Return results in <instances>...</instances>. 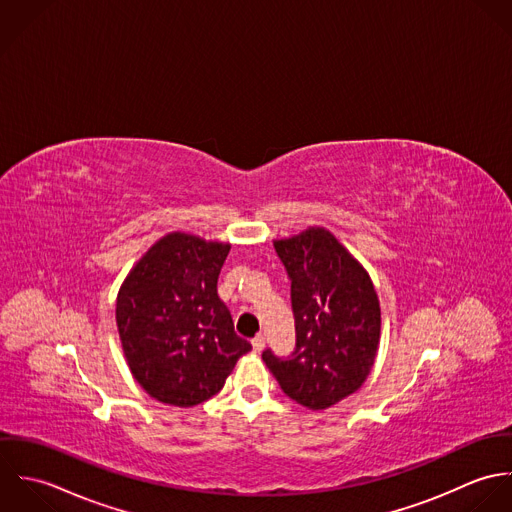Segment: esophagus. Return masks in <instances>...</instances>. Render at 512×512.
<instances>
[{
    "label": "esophagus",
    "mask_w": 512,
    "mask_h": 512,
    "mask_svg": "<svg viewBox=\"0 0 512 512\" xmlns=\"http://www.w3.org/2000/svg\"><path fill=\"white\" fill-rule=\"evenodd\" d=\"M251 346H253V352H261L265 348V336L263 334H257L253 340H251Z\"/></svg>",
    "instance_id": "esophagus-1"
}]
</instances>
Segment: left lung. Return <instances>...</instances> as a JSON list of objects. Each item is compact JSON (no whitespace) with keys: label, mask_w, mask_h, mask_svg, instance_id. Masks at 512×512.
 <instances>
[{"label":"left lung","mask_w":512,"mask_h":512,"mask_svg":"<svg viewBox=\"0 0 512 512\" xmlns=\"http://www.w3.org/2000/svg\"><path fill=\"white\" fill-rule=\"evenodd\" d=\"M291 279L297 344L263 362L281 390L308 409H326L368 378L380 344V301L366 269L324 227L275 241Z\"/></svg>","instance_id":"1"}]
</instances>
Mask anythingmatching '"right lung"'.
Segmentation results:
<instances>
[{
  "mask_svg": "<svg viewBox=\"0 0 512 512\" xmlns=\"http://www.w3.org/2000/svg\"><path fill=\"white\" fill-rule=\"evenodd\" d=\"M229 243L174 231L132 267L116 297V326L134 380L162 404L215 396L251 344L235 334L217 277Z\"/></svg>",
  "mask_w": 512,
  "mask_h": 512,
  "instance_id": "1",
  "label": "right lung"
}]
</instances>
